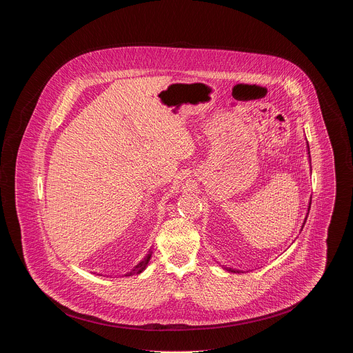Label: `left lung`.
Here are the masks:
<instances>
[{"label":"left lung","mask_w":353,"mask_h":353,"mask_svg":"<svg viewBox=\"0 0 353 353\" xmlns=\"http://www.w3.org/2000/svg\"><path fill=\"white\" fill-rule=\"evenodd\" d=\"M307 152H309V159H310V149H309V145H307ZM310 204H312V201H310ZM310 204H309V211H310ZM306 219H307V215H306V218H305L303 226H305V223H306ZM303 226H301V229H303ZM223 268H226V270L230 271V272H239L237 270H233V268H228V267H223Z\"/></svg>","instance_id":"1"}]
</instances>
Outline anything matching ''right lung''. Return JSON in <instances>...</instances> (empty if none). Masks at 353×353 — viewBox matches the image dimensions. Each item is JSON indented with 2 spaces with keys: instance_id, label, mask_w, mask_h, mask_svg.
I'll use <instances>...</instances> for the list:
<instances>
[{
  "instance_id": "right-lung-1",
  "label": "right lung",
  "mask_w": 353,
  "mask_h": 353,
  "mask_svg": "<svg viewBox=\"0 0 353 353\" xmlns=\"http://www.w3.org/2000/svg\"><path fill=\"white\" fill-rule=\"evenodd\" d=\"M150 256H152V251H149V253L143 257V260L142 261H139L131 271H128L124 276H131V275H137V274H141L145 268H146V265H148V263H149V260H150Z\"/></svg>"
}]
</instances>
